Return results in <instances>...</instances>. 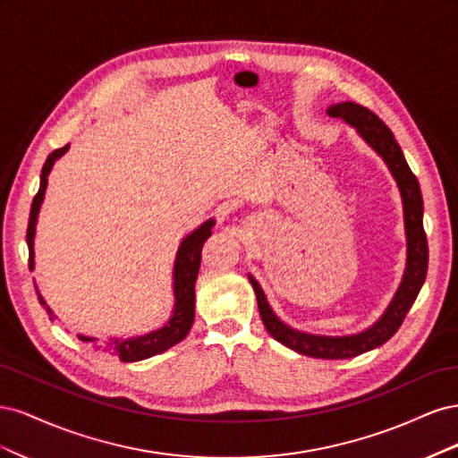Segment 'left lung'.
<instances>
[{"instance_id": "8db88e82", "label": "left lung", "mask_w": 458, "mask_h": 458, "mask_svg": "<svg viewBox=\"0 0 458 458\" xmlns=\"http://www.w3.org/2000/svg\"><path fill=\"white\" fill-rule=\"evenodd\" d=\"M327 114L332 118H340L345 123L353 126L357 133L367 141V145H370L372 150L378 152L382 157V160L386 162L387 168H390L394 179L397 182L401 200H403V219L407 234V267L397 293L378 321L370 325L367 330L357 332V335L352 336H321L310 335V332H301L284 325L281 318L273 313L266 294H263V290L254 276L248 275V279H250V284L258 298L261 321L276 342H281L286 348L294 350L301 355H310L317 359H350L378 348V345L386 344L399 330L426 279L428 241L422 225L424 206L419 179L411 172L409 164L403 157V150L397 145L392 130L387 128L377 114L370 113L369 108L352 101L328 106Z\"/></svg>"}]
</instances>
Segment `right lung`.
<instances>
[{"label":"right lung","mask_w":458,"mask_h":458,"mask_svg":"<svg viewBox=\"0 0 458 458\" xmlns=\"http://www.w3.org/2000/svg\"><path fill=\"white\" fill-rule=\"evenodd\" d=\"M71 145H64L57 150H53L51 155L47 157L44 168H41V177H39V191L38 195L32 200V208H30V217H29V231H26V242H29V252H30V269H34V234H36V221H38V214L41 202H44L46 197V189H47V175L53 168V164L57 162L64 152L68 150ZM216 221L208 219L204 224L192 231L191 234L182 241L179 244V250L175 256V263H174V311L172 317L168 318V323L164 327H160L158 330H152L148 335L143 336H133V338H113L106 344V350L118 355L120 361L123 363H133V361H143V359H148L152 355H158L165 350H170L172 345H175L177 342H182L192 327V321H195V283L199 276V269H200V254H202V246L206 242V239L212 234V227ZM39 303L44 306L49 313V317L53 318V311L47 308L46 300L41 298L39 290L36 288ZM78 338L81 340V344H95L97 338L91 336H84L78 335Z\"/></svg>","instance_id":"right-lung-1"}]
</instances>
